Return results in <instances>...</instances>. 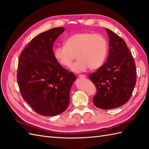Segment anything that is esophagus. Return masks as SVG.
<instances>
[{"instance_id": "1", "label": "esophagus", "mask_w": 149, "mask_h": 149, "mask_svg": "<svg viewBox=\"0 0 149 149\" xmlns=\"http://www.w3.org/2000/svg\"><path fill=\"white\" fill-rule=\"evenodd\" d=\"M78 77L79 78H85V77H86V75H85V74H79V75H78Z\"/></svg>"}]
</instances>
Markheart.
Here are the masks:
<instances>
[{
	"label": "heart",
	"instance_id": "1",
	"mask_svg": "<svg viewBox=\"0 0 149 149\" xmlns=\"http://www.w3.org/2000/svg\"><path fill=\"white\" fill-rule=\"evenodd\" d=\"M108 44L106 38L100 34L81 32L72 35L64 42V46L54 49V57L63 67H70L74 55L78 60L72 64L71 70L81 72L87 69L97 70L106 61Z\"/></svg>",
	"mask_w": 149,
	"mask_h": 149
}]
</instances>
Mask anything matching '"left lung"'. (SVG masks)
I'll return each instance as SVG.
<instances>
[{
  "mask_svg": "<svg viewBox=\"0 0 149 149\" xmlns=\"http://www.w3.org/2000/svg\"><path fill=\"white\" fill-rule=\"evenodd\" d=\"M109 38L107 61L89 78L97 88L93 102L102 109H112L128 102L136 81L135 63L126 43L106 28Z\"/></svg>",
  "mask_w": 149,
  "mask_h": 149,
  "instance_id": "left-lung-1",
  "label": "left lung"
}]
</instances>
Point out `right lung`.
<instances>
[{
  "mask_svg": "<svg viewBox=\"0 0 149 149\" xmlns=\"http://www.w3.org/2000/svg\"><path fill=\"white\" fill-rule=\"evenodd\" d=\"M64 28L57 27L33 38L21 54L17 80L22 97L37 113L61 114L70 104V89L76 77L54 57L53 45Z\"/></svg>",
  "mask_w": 149,
  "mask_h": 149,
  "instance_id": "1",
  "label": "right lung"
}]
</instances>
